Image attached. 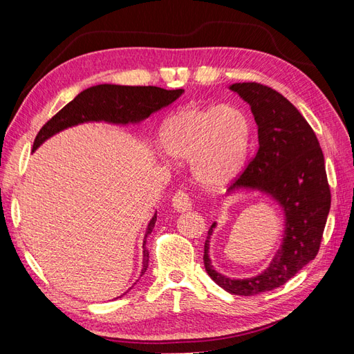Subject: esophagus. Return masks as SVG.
I'll return each instance as SVG.
<instances>
[{"label": "esophagus", "mask_w": 354, "mask_h": 354, "mask_svg": "<svg viewBox=\"0 0 354 354\" xmlns=\"http://www.w3.org/2000/svg\"><path fill=\"white\" fill-rule=\"evenodd\" d=\"M173 208L177 212H185L192 208V201L189 195L183 190H178L177 194L173 196Z\"/></svg>", "instance_id": "esophagus-1"}]
</instances>
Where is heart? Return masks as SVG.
<instances>
[{
	"instance_id": "1",
	"label": "heart",
	"mask_w": 354,
	"mask_h": 354,
	"mask_svg": "<svg viewBox=\"0 0 354 354\" xmlns=\"http://www.w3.org/2000/svg\"><path fill=\"white\" fill-rule=\"evenodd\" d=\"M167 156L190 159L192 174L207 190H221L236 178L251 145V122L232 104L190 103L168 115L158 130Z\"/></svg>"
}]
</instances>
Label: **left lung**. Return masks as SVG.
<instances>
[{"mask_svg":"<svg viewBox=\"0 0 354 354\" xmlns=\"http://www.w3.org/2000/svg\"><path fill=\"white\" fill-rule=\"evenodd\" d=\"M250 104L259 127V152L229 194L259 190L281 207L283 234L269 267L245 279L218 273L209 259L212 223L203 248L211 279L233 295H255L282 286L317 255L330 208V190L322 149L312 127L281 93L257 82L229 87Z\"/></svg>","mask_w":354,"mask_h":354,"instance_id":"left-lung-1","label":"left lung"}]
</instances>
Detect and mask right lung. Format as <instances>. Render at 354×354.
<instances>
[{
	"label": "right lung",
	"mask_w": 354,
	"mask_h": 354,
	"mask_svg": "<svg viewBox=\"0 0 354 354\" xmlns=\"http://www.w3.org/2000/svg\"><path fill=\"white\" fill-rule=\"evenodd\" d=\"M185 90H164L159 87H130V85L100 84L81 91L77 97L69 102L65 108L59 111L51 120L41 128L35 137L34 147L37 149L48 140L50 137L85 122H106L115 125L138 124L145 121L153 112L165 108L176 102ZM156 223V214L147 224L143 241V269L147 270L149 251L146 250V238L152 232ZM136 285V283H134ZM133 285V286H134ZM131 286V288H133ZM130 288V289H131ZM128 289V291H130ZM127 291V292H128ZM125 292V294H127Z\"/></svg>",
	"instance_id": "add662e5"
}]
</instances>
